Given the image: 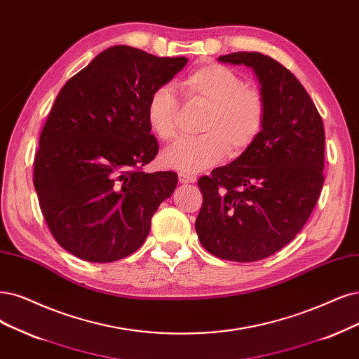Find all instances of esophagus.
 Wrapping results in <instances>:
<instances>
[{
    "mask_svg": "<svg viewBox=\"0 0 359 359\" xmlns=\"http://www.w3.org/2000/svg\"><path fill=\"white\" fill-rule=\"evenodd\" d=\"M179 180L182 183H194L196 177L194 175H188V172H179Z\"/></svg>",
    "mask_w": 359,
    "mask_h": 359,
    "instance_id": "34e87169",
    "label": "esophagus"
}]
</instances>
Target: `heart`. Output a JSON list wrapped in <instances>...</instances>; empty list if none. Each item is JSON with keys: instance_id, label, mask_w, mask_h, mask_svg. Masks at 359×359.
Segmentation results:
<instances>
[{"instance_id": "1", "label": "heart", "mask_w": 359, "mask_h": 359, "mask_svg": "<svg viewBox=\"0 0 359 359\" xmlns=\"http://www.w3.org/2000/svg\"><path fill=\"white\" fill-rule=\"evenodd\" d=\"M187 100L205 108L200 137L180 140L163 161L180 172H196L219 164L224 155H244L262 135L268 106L263 91L244 84L235 71L220 63L198 66L180 83ZM179 103L170 86L155 88L146 104V119L158 139L172 142L179 136Z\"/></svg>"}]
</instances>
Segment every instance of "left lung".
<instances>
[{"label":"left lung","mask_w":359,"mask_h":359,"mask_svg":"<svg viewBox=\"0 0 359 359\" xmlns=\"http://www.w3.org/2000/svg\"><path fill=\"white\" fill-rule=\"evenodd\" d=\"M219 60L255 69L268 114L244 155L198 179L203 205L195 229L216 257L256 262L285 247L308 222L324 183L325 131L308 91L280 62L256 51Z\"/></svg>","instance_id":"obj_1"}]
</instances>
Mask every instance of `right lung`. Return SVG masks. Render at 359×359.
I'll list each match as a JSON object with an SVG mask.
<instances>
[{"label": "right lung", "mask_w": 359, "mask_h": 359, "mask_svg": "<svg viewBox=\"0 0 359 359\" xmlns=\"http://www.w3.org/2000/svg\"><path fill=\"white\" fill-rule=\"evenodd\" d=\"M187 62L114 46L59 91L39 136L34 187L51 235L71 255L108 263L144 243L177 184L175 171L142 170L158 154L146 104Z\"/></svg>", "instance_id": "1"}]
</instances>
